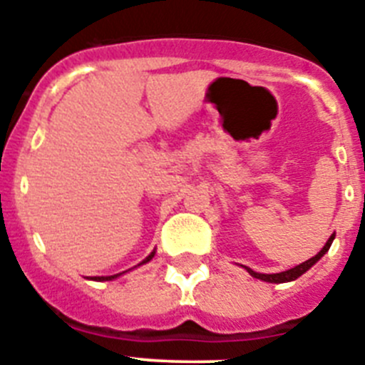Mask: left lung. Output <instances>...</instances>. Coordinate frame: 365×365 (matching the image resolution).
Wrapping results in <instances>:
<instances>
[{
    "instance_id": "1",
    "label": "left lung",
    "mask_w": 365,
    "mask_h": 365,
    "mask_svg": "<svg viewBox=\"0 0 365 365\" xmlns=\"http://www.w3.org/2000/svg\"><path fill=\"white\" fill-rule=\"evenodd\" d=\"M333 240H334V234L331 235V237H329L327 243H325V247L322 248L320 252L316 254L314 257H311V259H307V261H303V263H299V265H296L294 269L285 270V272H278V274H261V272H254V270H252V269H248V267H245V269L248 270V274H250V276H254V278H257V279H263V282H269V283H285V282H292V279H298L299 276H302V274L307 272V270L311 269L312 265H314L316 261L320 259V257L324 256L325 252H327L329 248H331V243H333Z\"/></svg>"
}]
</instances>
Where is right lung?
<instances>
[{"label":"right lung","instance_id":"obj_1","mask_svg":"<svg viewBox=\"0 0 365 365\" xmlns=\"http://www.w3.org/2000/svg\"><path fill=\"white\" fill-rule=\"evenodd\" d=\"M155 256V252H151L150 256L146 257V259L143 261V263H140V265H144V263H148V261L151 259V257ZM122 274V272H120ZM120 274H115V276H95V278H89V279H95V282H109V279H115V278H118V276H120Z\"/></svg>","mask_w":365,"mask_h":365}]
</instances>
